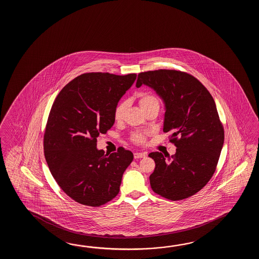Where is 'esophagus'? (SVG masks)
Listing matches in <instances>:
<instances>
[{"label": "esophagus", "instance_id": "1", "mask_svg": "<svg viewBox=\"0 0 259 259\" xmlns=\"http://www.w3.org/2000/svg\"><path fill=\"white\" fill-rule=\"evenodd\" d=\"M147 155V154L146 153H135L134 154V158L135 159H139V158H143V157H145Z\"/></svg>", "mask_w": 259, "mask_h": 259}]
</instances>
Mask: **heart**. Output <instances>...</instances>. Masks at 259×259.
<instances>
[{"instance_id": "1", "label": "heart", "mask_w": 259, "mask_h": 259, "mask_svg": "<svg viewBox=\"0 0 259 259\" xmlns=\"http://www.w3.org/2000/svg\"><path fill=\"white\" fill-rule=\"evenodd\" d=\"M138 98H139V105L143 111H145L152 106L159 105V102L156 98V96L150 93H142L139 94ZM126 106L127 104L125 102H121L116 105L114 111V118L116 121L121 120ZM146 136H147L146 133H135L132 135V141L138 144H143L146 142Z\"/></svg>"}]
</instances>
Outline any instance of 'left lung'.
I'll use <instances>...</instances> for the list:
<instances>
[{"label": "left lung", "instance_id": "8db88e82", "mask_svg": "<svg viewBox=\"0 0 259 259\" xmlns=\"http://www.w3.org/2000/svg\"><path fill=\"white\" fill-rule=\"evenodd\" d=\"M153 89L165 104L164 132H171L176 154H149L155 168L150 176L154 193L172 201L188 198L213 176L224 143V128L215 101L197 78L178 70L138 75L136 87Z\"/></svg>", "mask_w": 259, "mask_h": 259}]
</instances>
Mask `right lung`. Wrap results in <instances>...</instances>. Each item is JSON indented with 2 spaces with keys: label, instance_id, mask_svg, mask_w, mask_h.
<instances>
[{
  "label": "right lung",
  "instance_id": "obj_1",
  "mask_svg": "<svg viewBox=\"0 0 259 259\" xmlns=\"http://www.w3.org/2000/svg\"><path fill=\"white\" fill-rule=\"evenodd\" d=\"M136 74L85 73L67 83L55 98L44 133V156L55 182L79 204L100 206L119 193L133 154L123 147L105 154L97 138L115 123L118 101Z\"/></svg>",
  "mask_w": 259,
  "mask_h": 259
}]
</instances>
